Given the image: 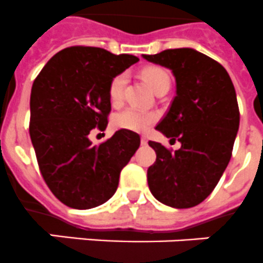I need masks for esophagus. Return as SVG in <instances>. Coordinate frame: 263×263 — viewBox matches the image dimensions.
Segmentation results:
<instances>
[{
  "instance_id": "obj_1",
  "label": "esophagus",
  "mask_w": 263,
  "mask_h": 263,
  "mask_svg": "<svg viewBox=\"0 0 263 263\" xmlns=\"http://www.w3.org/2000/svg\"><path fill=\"white\" fill-rule=\"evenodd\" d=\"M140 143H142V144H144V146H146L147 143H148V139H147V136L143 135L142 138H140Z\"/></svg>"
}]
</instances>
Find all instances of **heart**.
Here are the masks:
<instances>
[{
	"label": "heart",
	"mask_w": 263,
	"mask_h": 263,
	"mask_svg": "<svg viewBox=\"0 0 263 263\" xmlns=\"http://www.w3.org/2000/svg\"><path fill=\"white\" fill-rule=\"evenodd\" d=\"M142 77L155 93L163 87L170 86V77H168L167 71L162 67H157V66L146 67L142 71ZM125 82H127L125 72H120L110 80L109 86H108V95H109L110 102L115 105L120 104L123 100ZM157 120L158 115L155 112L138 109V108H127V109L116 113L113 116L112 121L113 125L119 129L143 132L148 129Z\"/></svg>",
	"instance_id": "1"
}]
</instances>
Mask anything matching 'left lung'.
I'll return each instance as SVG.
<instances>
[{"label":"left lung","instance_id":"obj_1","mask_svg":"<svg viewBox=\"0 0 263 263\" xmlns=\"http://www.w3.org/2000/svg\"><path fill=\"white\" fill-rule=\"evenodd\" d=\"M144 59L170 69L177 96L157 125L181 143L173 151L148 142L157 161L147 170L151 193L173 208H192L212 193L231 159L239 129L235 87L223 66L192 48L165 50Z\"/></svg>","mask_w":263,"mask_h":263}]
</instances>
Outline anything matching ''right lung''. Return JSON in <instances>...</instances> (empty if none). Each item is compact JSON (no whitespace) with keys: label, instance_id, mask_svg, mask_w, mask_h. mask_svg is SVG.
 Masks as SVG:
<instances>
[{"label":"right lung","instance_id":"obj_1","mask_svg":"<svg viewBox=\"0 0 263 263\" xmlns=\"http://www.w3.org/2000/svg\"><path fill=\"white\" fill-rule=\"evenodd\" d=\"M139 59L98 47L59 51L31 90L29 135L43 180L65 205L90 209L112 197L120 172L140 146L134 131L119 129L98 146L89 135L108 125V86Z\"/></svg>","mask_w":263,"mask_h":263}]
</instances>
